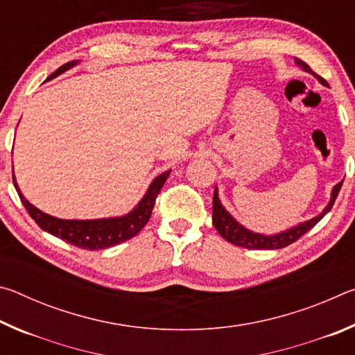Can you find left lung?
Listing matches in <instances>:
<instances>
[{
  "label": "left lung",
  "instance_id": "8db88e82",
  "mask_svg": "<svg viewBox=\"0 0 355 355\" xmlns=\"http://www.w3.org/2000/svg\"><path fill=\"white\" fill-rule=\"evenodd\" d=\"M296 62L302 67L305 71H309V73H313L315 71L310 69L309 64H305L304 61H300V59L296 58ZM318 78V81L324 86H329L327 81L321 78L320 75H315ZM341 184L343 182H340L338 184L334 186V191H332V199H330L329 205L324 208V211L316 216V218L310 219L307 222H304V224H299L297 227H293L290 230L286 232H282L279 235H274V236H264L260 235V233H254L248 230V228H244L243 225H239L238 222L232 218L230 213L227 211V209L220 205L219 202V197H218V189H214V196H213V225L216 230L219 232V235L227 239L228 243L239 245V248H244V249H282V248H286V245H290L291 243L297 241V239L305 235L310 228H313L318 222H320L324 216H326L330 208L334 207L336 196H338V192L341 189Z\"/></svg>",
  "mask_w": 355,
  "mask_h": 355
}]
</instances>
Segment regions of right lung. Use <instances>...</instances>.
<instances>
[{"label": "right lung", "mask_w": 355, "mask_h": 355, "mask_svg": "<svg viewBox=\"0 0 355 355\" xmlns=\"http://www.w3.org/2000/svg\"><path fill=\"white\" fill-rule=\"evenodd\" d=\"M71 65H75V61L67 62L59 67L55 73L48 76V80L61 75L62 71L69 70ZM171 171L161 173L159 177L153 180V183L150 184L147 194L144 196V199L137 203V207L133 211L122 216V218H110V219H95V220H64L53 218L50 214L42 213L40 209L31 205L19 189V186L15 183V177L12 175L14 180L15 189L19 192V197L23 205H25L26 211L29 216L35 220L42 230H45L51 235L64 239L69 244H73L80 249L86 250H100L107 249L112 245H117L120 243L131 239L139 233L144 225L147 224L150 216H152V209L155 207L156 197H158L161 188H163L167 177H169Z\"/></svg>", "instance_id": "add662e5"}]
</instances>
